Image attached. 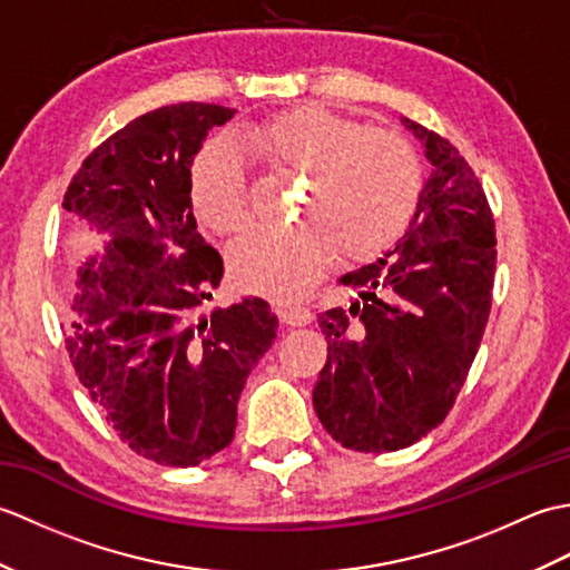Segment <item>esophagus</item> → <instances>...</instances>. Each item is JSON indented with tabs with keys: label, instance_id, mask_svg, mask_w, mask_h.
Masks as SVG:
<instances>
[{
	"label": "esophagus",
	"instance_id": "1",
	"mask_svg": "<svg viewBox=\"0 0 570 570\" xmlns=\"http://www.w3.org/2000/svg\"><path fill=\"white\" fill-rule=\"evenodd\" d=\"M276 313L278 318L286 325H292V328H301V325H308L313 321V313L304 306H278Z\"/></svg>",
	"mask_w": 570,
	"mask_h": 570
}]
</instances>
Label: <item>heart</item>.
Listing matches in <instances>:
<instances>
[{
    "label": "heart",
    "mask_w": 570,
    "mask_h": 570,
    "mask_svg": "<svg viewBox=\"0 0 570 570\" xmlns=\"http://www.w3.org/2000/svg\"><path fill=\"white\" fill-rule=\"evenodd\" d=\"M237 149L269 171L308 180L298 210L308 220L252 227L229 249V269L249 292L298 298L328 269L335 247L347 259L377 257L416 210L421 168L404 137L301 105L239 125L229 141L213 139L200 149L190 166V200L215 233H237L249 217Z\"/></svg>",
    "instance_id": "obj_1"
}]
</instances>
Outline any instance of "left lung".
<instances>
[{"mask_svg": "<svg viewBox=\"0 0 570 570\" xmlns=\"http://www.w3.org/2000/svg\"><path fill=\"white\" fill-rule=\"evenodd\" d=\"M431 174L404 237L384 259L341 276L360 301L318 316L328 360L313 409L360 453L416 443L451 411L485 333L494 220L485 190L451 141L409 117Z\"/></svg>", "mask_w": 570, "mask_h": 570, "instance_id": "obj_1", "label": "left lung"}]
</instances>
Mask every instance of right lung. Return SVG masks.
<instances>
[{
	"label": "right lung",
	"mask_w": 570,
	"mask_h": 570,
	"mask_svg": "<svg viewBox=\"0 0 570 570\" xmlns=\"http://www.w3.org/2000/svg\"><path fill=\"white\" fill-rule=\"evenodd\" d=\"M237 110L178 102L131 119L70 180L63 208L105 233L66 311L70 362L131 451L188 468L235 439L237 402L278 318L259 296L200 311L223 259L193 217L190 166Z\"/></svg>",
	"instance_id": "add662e5"
}]
</instances>
